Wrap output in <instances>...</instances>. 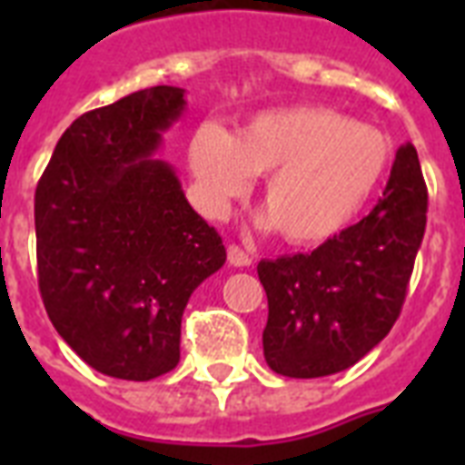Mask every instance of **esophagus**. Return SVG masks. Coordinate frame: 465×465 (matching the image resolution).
<instances>
[{
  "label": "esophagus",
  "mask_w": 465,
  "mask_h": 465,
  "mask_svg": "<svg viewBox=\"0 0 465 465\" xmlns=\"http://www.w3.org/2000/svg\"><path fill=\"white\" fill-rule=\"evenodd\" d=\"M226 255H229V262H232L233 268H248L251 265V255L241 246H233L232 243V246L226 248Z\"/></svg>",
  "instance_id": "34e87169"
}]
</instances>
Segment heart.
I'll return each instance as SVG.
<instances>
[{
    "mask_svg": "<svg viewBox=\"0 0 465 465\" xmlns=\"http://www.w3.org/2000/svg\"><path fill=\"white\" fill-rule=\"evenodd\" d=\"M393 144L381 130L325 105H290L251 115L236 133L217 123L188 147L197 195L224 214L262 175V224L294 246H318L345 232L386 181Z\"/></svg>",
    "mask_w": 465,
    "mask_h": 465,
    "instance_id": "heart-1",
    "label": "heart"
}]
</instances>
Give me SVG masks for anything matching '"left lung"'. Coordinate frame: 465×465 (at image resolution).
Returning <instances> with one entry per match:
<instances>
[{
  "instance_id": "1",
  "label": "left lung",
  "mask_w": 465,
  "mask_h": 465,
  "mask_svg": "<svg viewBox=\"0 0 465 465\" xmlns=\"http://www.w3.org/2000/svg\"><path fill=\"white\" fill-rule=\"evenodd\" d=\"M425 224V178L408 142L396 152L383 197L361 222L311 253L258 262L268 294V367L290 379H318L371 352L401 313Z\"/></svg>"
}]
</instances>
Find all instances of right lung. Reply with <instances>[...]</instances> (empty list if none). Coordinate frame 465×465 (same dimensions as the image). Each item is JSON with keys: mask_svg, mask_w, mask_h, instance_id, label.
<instances>
[{"mask_svg": "<svg viewBox=\"0 0 465 465\" xmlns=\"http://www.w3.org/2000/svg\"><path fill=\"white\" fill-rule=\"evenodd\" d=\"M185 89L152 86L79 115L35 188L38 284L60 338L89 367L149 381L181 360L190 294L224 243L159 159Z\"/></svg>", "mask_w": 465, "mask_h": 465, "instance_id": "obj_1", "label": "right lung"}]
</instances>
